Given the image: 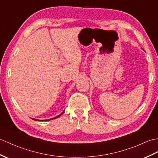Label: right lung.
I'll return each instance as SVG.
<instances>
[{
    "mask_svg": "<svg viewBox=\"0 0 158 158\" xmlns=\"http://www.w3.org/2000/svg\"><path fill=\"white\" fill-rule=\"evenodd\" d=\"M64 112V110L63 111V112H62L61 114H59V115H58V116H56V117H54V118H50V119H48V120H45V121H47V120H52V119H54V118H58V117H59V116H60L62 114H63V112ZM33 120H38L39 121V120H38V119H35V118H32ZM43 120H42V121H43Z\"/></svg>",
    "mask_w": 158,
    "mask_h": 158,
    "instance_id": "add662e5",
    "label": "right lung"
}]
</instances>
